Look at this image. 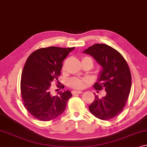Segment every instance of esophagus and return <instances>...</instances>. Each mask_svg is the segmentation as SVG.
<instances>
[{
  "label": "esophagus",
  "instance_id": "1",
  "mask_svg": "<svg viewBox=\"0 0 147 147\" xmlns=\"http://www.w3.org/2000/svg\"><path fill=\"white\" fill-rule=\"evenodd\" d=\"M82 91H76V90H73L72 91V94H82Z\"/></svg>",
  "mask_w": 147,
  "mask_h": 147
}]
</instances>
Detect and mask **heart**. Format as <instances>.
Instances as JSON below:
<instances>
[{"label":"heart","mask_w":147,"mask_h":147,"mask_svg":"<svg viewBox=\"0 0 147 147\" xmlns=\"http://www.w3.org/2000/svg\"><path fill=\"white\" fill-rule=\"evenodd\" d=\"M88 59H92L89 57H83L82 61ZM86 82V80L82 79V78H73L71 79H70L69 82V86L74 88H77V89H80L82 88L84 86V83Z\"/></svg>","instance_id":"obj_1"}]
</instances>
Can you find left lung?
I'll return each mask as SVG.
<instances>
[{"label": "left lung", "mask_w": 147, "mask_h": 147, "mask_svg": "<svg viewBox=\"0 0 147 147\" xmlns=\"http://www.w3.org/2000/svg\"><path fill=\"white\" fill-rule=\"evenodd\" d=\"M83 52L92 56L102 66L94 88L106 92V95L101 98L94 95L89 110L100 119H113L123 111L130 93L131 74L127 63L119 52L106 44L97 43Z\"/></svg>", "instance_id": "1"}]
</instances>
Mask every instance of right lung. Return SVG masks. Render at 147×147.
<instances>
[{
    "label": "right lung",
    "mask_w": 147,
    "mask_h": 147,
    "mask_svg": "<svg viewBox=\"0 0 147 147\" xmlns=\"http://www.w3.org/2000/svg\"><path fill=\"white\" fill-rule=\"evenodd\" d=\"M74 48H41L26 60L21 76V96L25 108L36 119L51 121L66 108L71 92L61 91L53 96L50 87L53 81L58 80L63 61Z\"/></svg>",
    "instance_id": "1"
}]
</instances>
